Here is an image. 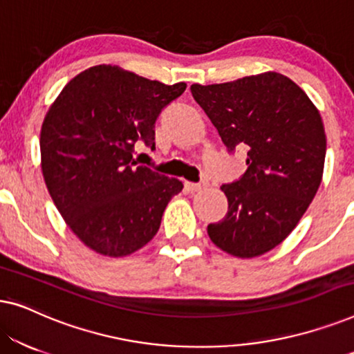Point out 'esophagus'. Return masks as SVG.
<instances>
[{"label": "esophagus", "instance_id": "esophagus-1", "mask_svg": "<svg viewBox=\"0 0 354 354\" xmlns=\"http://www.w3.org/2000/svg\"><path fill=\"white\" fill-rule=\"evenodd\" d=\"M183 185H185V188H187L188 192H200V190H203V188L207 187V182H198V183H195V182H185V183H183Z\"/></svg>", "mask_w": 354, "mask_h": 354}]
</instances>
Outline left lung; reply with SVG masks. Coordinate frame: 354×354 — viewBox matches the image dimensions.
Returning <instances> with one entry per match:
<instances>
[{
  "instance_id": "obj_1",
  "label": "left lung",
  "mask_w": 354,
  "mask_h": 354,
  "mask_svg": "<svg viewBox=\"0 0 354 354\" xmlns=\"http://www.w3.org/2000/svg\"><path fill=\"white\" fill-rule=\"evenodd\" d=\"M190 90L227 149L248 148L243 177L221 187L229 211L207 235L236 258L268 253L292 234L321 185L327 140L319 109L270 71Z\"/></svg>"
}]
</instances>
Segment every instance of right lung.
Segmentation results:
<instances>
[{
    "label": "right lung",
    "instance_id": "add662e5",
    "mask_svg": "<svg viewBox=\"0 0 354 354\" xmlns=\"http://www.w3.org/2000/svg\"><path fill=\"white\" fill-rule=\"evenodd\" d=\"M185 82L164 85L119 66L75 75L43 119L41 172L67 227L86 248L124 258L158 234L182 182L135 166V145L154 148V122Z\"/></svg>",
    "mask_w": 354,
    "mask_h": 354
}]
</instances>
